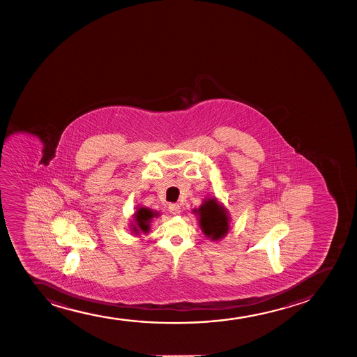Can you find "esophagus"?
<instances>
[{
	"label": "esophagus",
	"instance_id": "obj_1",
	"mask_svg": "<svg viewBox=\"0 0 357 357\" xmlns=\"http://www.w3.org/2000/svg\"><path fill=\"white\" fill-rule=\"evenodd\" d=\"M169 211H170L174 215H177V214H180L181 212L180 205H178V204H170V205H169Z\"/></svg>",
	"mask_w": 357,
	"mask_h": 357
}]
</instances>
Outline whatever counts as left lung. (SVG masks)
I'll return each instance as SVG.
<instances>
[{"label": "left lung", "instance_id": "left-lung-1", "mask_svg": "<svg viewBox=\"0 0 357 357\" xmlns=\"http://www.w3.org/2000/svg\"><path fill=\"white\" fill-rule=\"evenodd\" d=\"M193 212L197 215L201 231L211 241H220L229 232L231 218L225 206L217 197H207Z\"/></svg>", "mask_w": 357, "mask_h": 357}]
</instances>
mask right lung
I'll list each match as a JSON object with an SVG mask.
<instances>
[{
	"label": "right lung",
	"mask_w": 357,
	"mask_h": 357,
	"mask_svg": "<svg viewBox=\"0 0 357 357\" xmlns=\"http://www.w3.org/2000/svg\"><path fill=\"white\" fill-rule=\"evenodd\" d=\"M158 217V212L148 207H135V213L132 215L131 227L132 234L135 236H139L140 234H149L150 231V224L153 218Z\"/></svg>",
	"instance_id": "obj_1"
}]
</instances>
